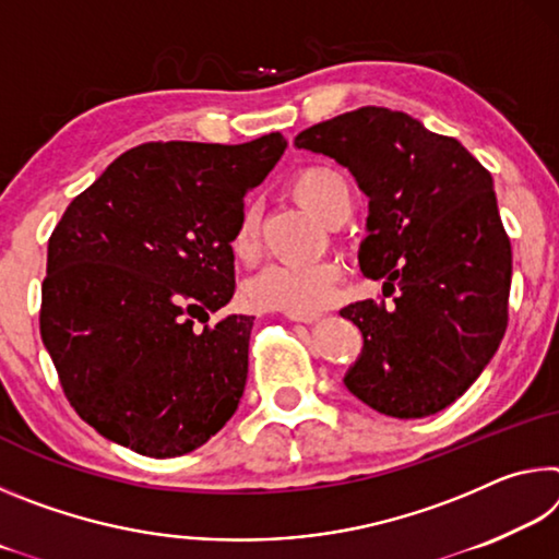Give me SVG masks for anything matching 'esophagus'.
Returning a JSON list of instances; mask_svg holds the SVG:
<instances>
[{"label": "esophagus", "instance_id": "34e87169", "mask_svg": "<svg viewBox=\"0 0 559 559\" xmlns=\"http://www.w3.org/2000/svg\"><path fill=\"white\" fill-rule=\"evenodd\" d=\"M290 320H296V323H318L320 316L318 313H310V316H302V313H286Z\"/></svg>", "mask_w": 559, "mask_h": 559}]
</instances>
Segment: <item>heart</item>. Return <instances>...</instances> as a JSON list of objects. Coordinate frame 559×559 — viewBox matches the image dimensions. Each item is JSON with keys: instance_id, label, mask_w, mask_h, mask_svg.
<instances>
[{"instance_id": "obj_1", "label": "heart", "mask_w": 559, "mask_h": 559, "mask_svg": "<svg viewBox=\"0 0 559 559\" xmlns=\"http://www.w3.org/2000/svg\"><path fill=\"white\" fill-rule=\"evenodd\" d=\"M288 189L302 210L328 226L345 222L353 212V185L333 165H306L293 173ZM231 253L241 263H251L259 253V216L251 204L236 216L231 231ZM343 281V269L335 261L290 263L273 261L263 266L243 288V298L253 310L281 313H318L330 306Z\"/></svg>"}]
</instances>
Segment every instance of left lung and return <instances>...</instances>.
Here are the masks:
<instances>
[{
  "instance_id": "8db88e82",
  "label": "left lung",
  "mask_w": 559,
  "mask_h": 559,
  "mask_svg": "<svg viewBox=\"0 0 559 559\" xmlns=\"http://www.w3.org/2000/svg\"><path fill=\"white\" fill-rule=\"evenodd\" d=\"M296 145L335 157L370 197L359 269L384 281V298L340 310L365 337L345 386L396 419L447 409L508 328L513 251L493 177L456 138L377 106L318 122Z\"/></svg>"
}]
</instances>
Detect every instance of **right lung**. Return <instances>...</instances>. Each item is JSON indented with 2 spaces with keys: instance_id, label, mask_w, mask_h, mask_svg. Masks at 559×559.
<instances>
[{
  "instance_id": "right-lung-1",
  "label": "right lung",
  "mask_w": 559,
  "mask_h": 559,
  "mask_svg": "<svg viewBox=\"0 0 559 559\" xmlns=\"http://www.w3.org/2000/svg\"><path fill=\"white\" fill-rule=\"evenodd\" d=\"M283 150L281 132L138 145L56 224L41 340L66 400L106 439L173 459L231 419L253 318L219 316L236 290L229 239L246 192Z\"/></svg>"
}]
</instances>
